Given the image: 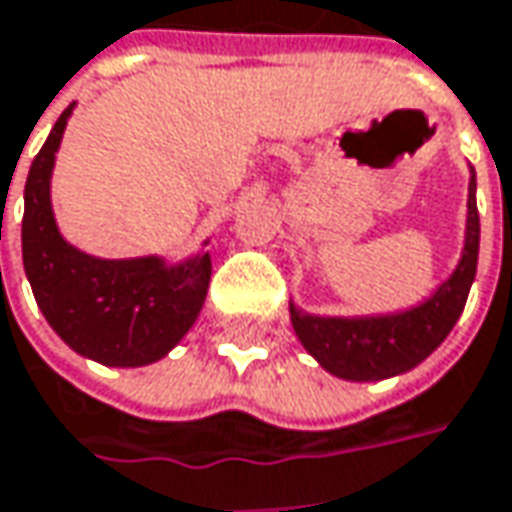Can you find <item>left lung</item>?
Listing matches in <instances>:
<instances>
[{"instance_id": "8db88e82", "label": "left lung", "mask_w": 512, "mask_h": 512, "mask_svg": "<svg viewBox=\"0 0 512 512\" xmlns=\"http://www.w3.org/2000/svg\"><path fill=\"white\" fill-rule=\"evenodd\" d=\"M478 236L481 224L475 207L473 175L467 195V236L461 262L447 282L435 288V294L409 311L377 317H317L291 305V322L299 343L305 345L311 357H317L322 369L343 380H386L415 369L447 340L467 305L478 265Z\"/></svg>"}]
</instances>
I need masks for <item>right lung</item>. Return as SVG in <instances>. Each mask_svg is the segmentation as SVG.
<instances>
[{
    "label": "right lung",
    "mask_w": 512,
    "mask_h": 512,
    "mask_svg": "<svg viewBox=\"0 0 512 512\" xmlns=\"http://www.w3.org/2000/svg\"><path fill=\"white\" fill-rule=\"evenodd\" d=\"M68 115L71 106L25 181V273L39 311L77 354L120 369L146 366L192 328L210 285V253L167 265L158 256L97 259L65 242L51 210V172Z\"/></svg>",
    "instance_id": "right-lung-1"
}]
</instances>
